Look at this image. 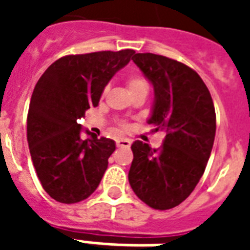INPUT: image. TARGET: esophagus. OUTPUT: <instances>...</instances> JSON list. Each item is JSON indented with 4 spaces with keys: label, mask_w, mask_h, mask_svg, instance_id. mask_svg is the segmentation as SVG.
<instances>
[{
    "label": "esophagus",
    "mask_w": 250,
    "mask_h": 250,
    "mask_svg": "<svg viewBox=\"0 0 250 250\" xmlns=\"http://www.w3.org/2000/svg\"><path fill=\"white\" fill-rule=\"evenodd\" d=\"M116 146L118 147H130L131 141L130 139H125V138H119V139H116Z\"/></svg>",
    "instance_id": "esophagus-1"
}]
</instances>
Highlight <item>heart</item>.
<instances>
[{
    "instance_id": "obj_1",
    "label": "heart",
    "mask_w": 250,
    "mask_h": 250,
    "mask_svg": "<svg viewBox=\"0 0 250 250\" xmlns=\"http://www.w3.org/2000/svg\"><path fill=\"white\" fill-rule=\"evenodd\" d=\"M125 84H127V88H128V92H136V91H147V84L146 82L142 79L141 76H138V75H130V76L127 77V80H125ZM119 128L122 131H125L128 128V125L127 123H119Z\"/></svg>"
}]
</instances>
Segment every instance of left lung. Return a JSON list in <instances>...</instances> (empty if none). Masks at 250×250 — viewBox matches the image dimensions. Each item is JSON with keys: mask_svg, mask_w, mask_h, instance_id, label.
Here are the masks:
<instances>
[{"mask_svg": "<svg viewBox=\"0 0 250 250\" xmlns=\"http://www.w3.org/2000/svg\"><path fill=\"white\" fill-rule=\"evenodd\" d=\"M132 60L154 87L148 125L166 136L159 150L132 143L128 181L150 208L173 209L191 194L206 168L215 136L214 104L190 66L154 53H136Z\"/></svg>", "mask_w": 250, "mask_h": 250, "instance_id": "8db88e82", "label": "left lung"}]
</instances>
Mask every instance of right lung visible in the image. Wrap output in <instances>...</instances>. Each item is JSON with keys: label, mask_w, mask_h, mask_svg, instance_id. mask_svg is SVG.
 I'll return each instance as SVG.
<instances>
[{"label": "right lung", "mask_w": 250, "mask_h": 250, "mask_svg": "<svg viewBox=\"0 0 250 250\" xmlns=\"http://www.w3.org/2000/svg\"><path fill=\"white\" fill-rule=\"evenodd\" d=\"M132 49L69 55L59 59L36 84L30 99L26 136L32 162L42 188L62 204H76L96 190L115 151V142L82 139V119L96 107L116 72L127 65Z\"/></svg>", "instance_id": "right-lung-1"}]
</instances>
